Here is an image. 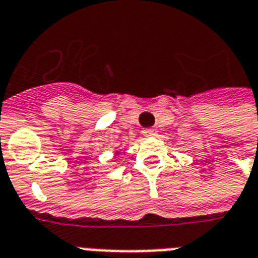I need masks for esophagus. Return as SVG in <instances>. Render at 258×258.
Returning <instances> with one entry per match:
<instances>
[{
    "mask_svg": "<svg viewBox=\"0 0 258 258\" xmlns=\"http://www.w3.org/2000/svg\"><path fill=\"white\" fill-rule=\"evenodd\" d=\"M144 135H145V137H153V135H156V130H154V128H145L144 130Z\"/></svg>",
    "mask_w": 258,
    "mask_h": 258,
    "instance_id": "obj_1",
    "label": "esophagus"
}]
</instances>
